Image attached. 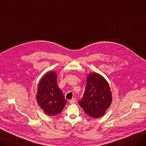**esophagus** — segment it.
<instances>
[{
  "mask_svg": "<svg viewBox=\"0 0 146 146\" xmlns=\"http://www.w3.org/2000/svg\"><path fill=\"white\" fill-rule=\"evenodd\" d=\"M69 103L70 104H74V103H76V100L75 99H72V100H70V101H69Z\"/></svg>",
  "mask_w": 146,
  "mask_h": 146,
  "instance_id": "34e87169",
  "label": "esophagus"
}]
</instances>
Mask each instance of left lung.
I'll use <instances>...</instances> for the list:
<instances>
[{"mask_svg": "<svg viewBox=\"0 0 146 146\" xmlns=\"http://www.w3.org/2000/svg\"><path fill=\"white\" fill-rule=\"evenodd\" d=\"M112 93L107 81L100 74L92 73L87 77L82 98L78 103L85 113L98 118L103 116L112 103Z\"/></svg>", "mask_w": 146, "mask_h": 146, "instance_id": "left-lung-1", "label": "left lung"}]
</instances>
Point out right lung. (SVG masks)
I'll return each mask as SVG.
<instances>
[{"label":"right lung","mask_w":146,"mask_h":146,"mask_svg":"<svg viewBox=\"0 0 146 146\" xmlns=\"http://www.w3.org/2000/svg\"><path fill=\"white\" fill-rule=\"evenodd\" d=\"M56 80V73L49 72L42 77L38 86L36 101L45 113L49 116L60 113L67 102Z\"/></svg>","instance_id":"obj_1"}]
</instances>
